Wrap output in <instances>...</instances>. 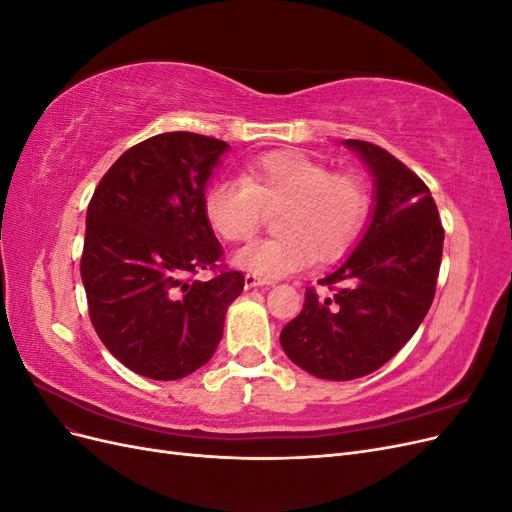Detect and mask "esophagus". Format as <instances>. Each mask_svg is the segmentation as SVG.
<instances>
[{
	"label": "esophagus",
	"instance_id": "34e87169",
	"mask_svg": "<svg viewBox=\"0 0 512 512\" xmlns=\"http://www.w3.org/2000/svg\"><path fill=\"white\" fill-rule=\"evenodd\" d=\"M269 284L267 277H260L256 273H247L245 275V288H256V286H265Z\"/></svg>",
	"mask_w": 512,
	"mask_h": 512
}]
</instances>
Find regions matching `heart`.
Returning <instances> with one entry per match:
<instances>
[{
	"label": "heart",
	"instance_id": "heart-1",
	"mask_svg": "<svg viewBox=\"0 0 512 512\" xmlns=\"http://www.w3.org/2000/svg\"><path fill=\"white\" fill-rule=\"evenodd\" d=\"M369 205L359 175L331 173L301 151L258 156L241 168V179L213 183L203 200L207 222L226 241H250L267 211L280 209L282 235L245 245L235 256L241 269L262 277L346 256L363 235Z\"/></svg>",
	"mask_w": 512,
	"mask_h": 512
}]
</instances>
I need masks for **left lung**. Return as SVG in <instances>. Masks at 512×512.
Segmentation results:
<instances>
[{"label":"left lung","instance_id":"8db88e82","mask_svg":"<svg viewBox=\"0 0 512 512\" xmlns=\"http://www.w3.org/2000/svg\"><path fill=\"white\" fill-rule=\"evenodd\" d=\"M376 177V209L346 262L305 290L282 329L288 359L324 380L371 374L404 348L427 316L442 262L444 228L425 181L389 151L348 138Z\"/></svg>","mask_w":512,"mask_h":512}]
</instances>
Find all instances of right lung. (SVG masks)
<instances>
[{
  "mask_svg": "<svg viewBox=\"0 0 512 512\" xmlns=\"http://www.w3.org/2000/svg\"><path fill=\"white\" fill-rule=\"evenodd\" d=\"M226 149L196 132L151 136L106 170L89 200L81 256L89 320L108 352L145 378L177 380L203 367L243 290L203 207ZM200 270L212 280L194 281Z\"/></svg>",
  "mask_w": 512,
  "mask_h": 512,
  "instance_id": "add662e5",
  "label": "right lung"
}]
</instances>
